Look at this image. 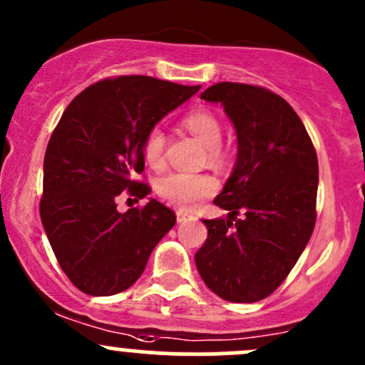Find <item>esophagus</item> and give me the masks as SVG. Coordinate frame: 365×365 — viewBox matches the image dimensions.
<instances>
[{
	"instance_id": "obj_1",
	"label": "esophagus",
	"mask_w": 365,
	"mask_h": 365,
	"mask_svg": "<svg viewBox=\"0 0 365 365\" xmlns=\"http://www.w3.org/2000/svg\"><path fill=\"white\" fill-rule=\"evenodd\" d=\"M189 219L190 215L187 212H183V210H178V212H176V220H178V222H185V220Z\"/></svg>"
}]
</instances>
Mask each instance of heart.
<instances>
[{
  "label": "heart",
  "mask_w": 365,
  "mask_h": 365,
  "mask_svg": "<svg viewBox=\"0 0 365 365\" xmlns=\"http://www.w3.org/2000/svg\"><path fill=\"white\" fill-rule=\"evenodd\" d=\"M182 125L206 146V162L212 168L222 169L230 164L231 152L220 141L222 123L215 113L203 108L192 109L183 116ZM143 157L153 169H162L165 165V134L160 127L150 128L145 135ZM217 189L219 182L208 173L173 171L160 176L155 183V190L162 200L182 210L196 208L201 201L212 197Z\"/></svg>",
  "instance_id": "obj_1"
}]
</instances>
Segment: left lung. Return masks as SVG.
<instances>
[{"instance_id":"8db88e82","label":"left lung","mask_w":365,"mask_h":365,"mask_svg":"<svg viewBox=\"0 0 365 365\" xmlns=\"http://www.w3.org/2000/svg\"><path fill=\"white\" fill-rule=\"evenodd\" d=\"M201 98L224 106L237 128L238 159L213 201L230 219L205 220L196 267L215 295L251 304L284 282L311 238L318 155L292 106L267 88L217 83Z\"/></svg>"}]
</instances>
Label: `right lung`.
<instances>
[{
    "label": "right lung",
    "mask_w": 365,
    "mask_h": 365,
    "mask_svg": "<svg viewBox=\"0 0 365 365\" xmlns=\"http://www.w3.org/2000/svg\"><path fill=\"white\" fill-rule=\"evenodd\" d=\"M150 76L93 83L65 109L43 157L40 219L61 270L86 295L130 288L176 215L157 200L116 210L121 196L143 200V141L169 111L200 91Z\"/></svg>",
    "instance_id": "obj_1"
}]
</instances>
